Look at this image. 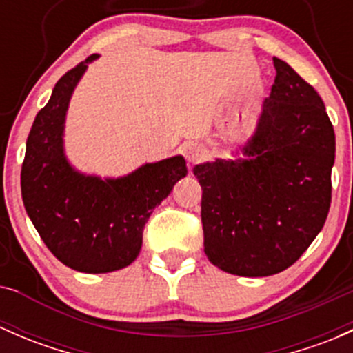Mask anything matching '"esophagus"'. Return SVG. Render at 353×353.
Returning a JSON list of instances; mask_svg holds the SVG:
<instances>
[{"instance_id":"34e87169","label":"esophagus","mask_w":353,"mask_h":353,"mask_svg":"<svg viewBox=\"0 0 353 353\" xmlns=\"http://www.w3.org/2000/svg\"><path fill=\"white\" fill-rule=\"evenodd\" d=\"M183 155H184V159L188 160V163H198L205 159L206 150L203 145L194 143V141H190V143L183 145Z\"/></svg>"}]
</instances>
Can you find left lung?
Returning <instances> with one entry per match:
<instances>
[{
	"mask_svg": "<svg viewBox=\"0 0 353 353\" xmlns=\"http://www.w3.org/2000/svg\"><path fill=\"white\" fill-rule=\"evenodd\" d=\"M254 133L236 159L194 165L210 263L239 276L294 265L321 232L331 203L334 131L318 92L285 61Z\"/></svg>",
	"mask_w": 353,
	"mask_h": 353,
	"instance_id": "obj_1",
	"label": "left lung"
}]
</instances>
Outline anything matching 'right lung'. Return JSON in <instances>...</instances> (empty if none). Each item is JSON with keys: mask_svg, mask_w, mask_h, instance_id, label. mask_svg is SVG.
<instances>
[{"mask_svg": "<svg viewBox=\"0 0 353 353\" xmlns=\"http://www.w3.org/2000/svg\"><path fill=\"white\" fill-rule=\"evenodd\" d=\"M92 54L59 78L35 116L22 165L27 215L49 251L71 270L109 273L137 259L148 216L186 177L183 155L143 163L121 177L74 169L65 152V123L71 95Z\"/></svg>", "mask_w": 353, "mask_h": 353, "instance_id": "add662e5", "label": "right lung"}]
</instances>
